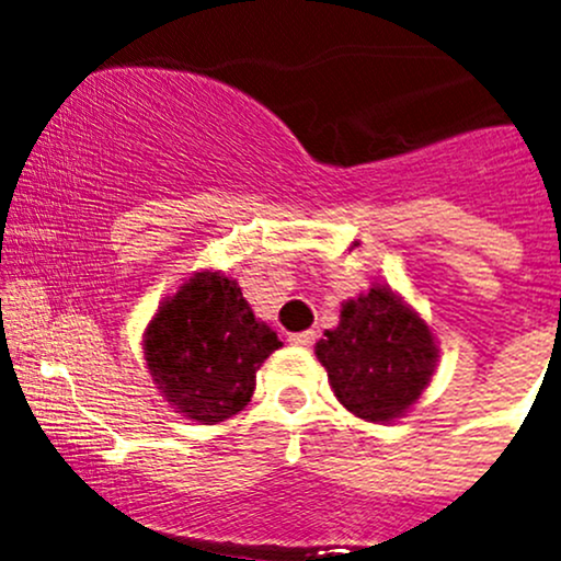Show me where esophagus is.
Listing matches in <instances>:
<instances>
[{"instance_id": "1", "label": "esophagus", "mask_w": 561, "mask_h": 561, "mask_svg": "<svg viewBox=\"0 0 561 561\" xmlns=\"http://www.w3.org/2000/svg\"><path fill=\"white\" fill-rule=\"evenodd\" d=\"M317 339L314 331H301V333H287V342L296 344V347H312Z\"/></svg>"}]
</instances>
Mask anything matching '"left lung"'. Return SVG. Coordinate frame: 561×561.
<instances>
[{
  "instance_id": "8db88e82",
  "label": "left lung",
  "mask_w": 561,
  "mask_h": 561,
  "mask_svg": "<svg viewBox=\"0 0 561 561\" xmlns=\"http://www.w3.org/2000/svg\"><path fill=\"white\" fill-rule=\"evenodd\" d=\"M336 399L364 421H393L428 386L437 344L426 322L388 287L342 307V320L314 347Z\"/></svg>"
}]
</instances>
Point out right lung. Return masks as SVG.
<instances>
[{"mask_svg":"<svg viewBox=\"0 0 561 561\" xmlns=\"http://www.w3.org/2000/svg\"><path fill=\"white\" fill-rule=\"evenodd\" d=\"M282 347L254 320L241 287L217 271L192 276L146 331V364L160 393L197 423L225 421L247 407L254 371Z\"/></svg>","mask_w":561,"mask_h":561,"instance_id":"add662e5","label":"right lung"}]
</instances>
